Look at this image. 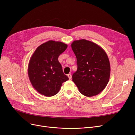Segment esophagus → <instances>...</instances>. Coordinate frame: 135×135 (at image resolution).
I'll return each mask as SVG.
<instances>
[{
	"label": "esophagus",
	"instance_id": "1",
	"mask_svg": "<svg viewBox=\"0 0 135 135\" xmlns=\"http://www.w3.org/2000/svg\"><path fill=\"white\" fill-rule=\"evenodd\" d=\"M67 75H68V76L69 78V79H71V78H72V74L71 73H69Z\"/></svg>",
	"mask_w": 135,
	"mask_h": 135
}]
</instances>
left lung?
Instances as JSON below:
<instances>
[{"label": "left lung", "instance_id": "left-lung-1", "mask_svg": "<svg viewBox=\"0 0 135 135\" xmlns=\"http://www.w3.org/2000/svg\"><path fill=\"white\" fill-rule=\"evenodd\" d=\"M71 46L77 65L72 80L81 94L88 97L99 94L109 79L110 67L107 54L100 46L85 39L74 41Z\"/></svg>", "mask_w": 135, "mask_h": 135}]
</instances>
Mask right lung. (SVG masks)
<instances>
[{"mask_svg":"<svg viewBox=\"0 0 135 135\" xmlns=\"http://www.w3.org/2000/svg\"><path fill=\"white\" fill-rule=\"evenodd\" d=\"M67 47L62 42L50 40L38 46L33 54L28 65V76L40 94L47 97L56 95L62 83L69 79L58 60Z\"/></svg>","mask_w":135,"mask_h":135,"instance_id":"1","label":"right lung"}]
</instances>
